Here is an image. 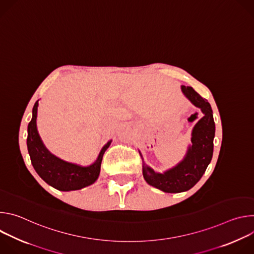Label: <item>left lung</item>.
<instances>
[{
  "label": "left lung",
  "instance_id": "left-lung-1",
  "mask_svg": "<svg viewBox=\"0 0 254 254\" xmlns=\"http://www.w3.org/2000/svg\"><path fill=\"white\" fill-rule=\"evenodd\" d=\"M182 91L204 114L193 128L192 147L182 162L164 174H157L146 165L142 171L148 184L167 193H179L191 189L205 173L213 155L215 123L211 105L190 86L182 85Z\"/></svg>",
  "mask_w": 254,
  "mask_h": 254
}]
</instances>
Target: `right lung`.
<instances>
[{
	"label": "right lung",
	"mask_w": 254,
	"mask_h": 254,
	"mask_svg": "<svg viewBox=\"0 0 254 254\" xmlns=\"http://www.w3.org/2000/svg\"><path fill=\"white\" fill-rule=\"evenodd\" d=\"M38 101L33 107V117L28 125L27 147L31 163L37 174L45 182L60 191L79 190L93 184L100 172V164L105 150L110 147L108 141L102 148L96 162L89 167H79L66 163L51 155L39 136L36 127Z\"/></svg>",
	"instance_id": "obj_1"
}]
</instances>
